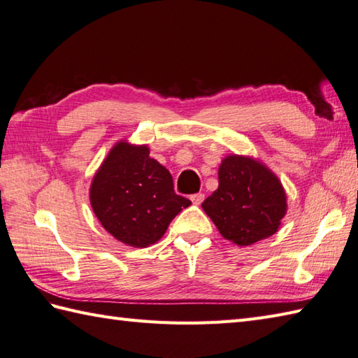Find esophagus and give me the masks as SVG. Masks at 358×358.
Returning a JSON list of instances; mask_svg holds the SVG:
<instances>
[{"instance_id": "esophagus-1", "label": "esophagus", "mask_w": 358, "mask_h": 358, "mask_svg": "<svg viewBox=\"0 0 358 358\" xmlns=\"http://www.w3.org/2000/svg\"><path fill=\"white\" fill-rule=\"evenodd\" d=\"M191 200H192L194 204H196V206H199V204H201L203 200H204V194H201V192L194 194V195L191 196Z\"/></svg>"}]
</instances>
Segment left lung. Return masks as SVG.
Instances as JSON below:
<instances>
[{"label":"left lung","mask_w":358,"mask_h":358,"mask_svg":"<svg viewBox=\"0 0 358 358\" xmlns=\"http://www.w3.org/2000/svg\"><path fill=\"white\" fill-rule=\"evenodd\" d=\"M201 208L226 240L249 246L277 232L286 214V195L263 164L231 155L218 169V189Z\"/></svg>","instance_id":"left-lung-1"}]
</instances>
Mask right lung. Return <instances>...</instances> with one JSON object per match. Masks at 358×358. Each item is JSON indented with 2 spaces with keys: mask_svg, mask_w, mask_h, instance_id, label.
Here are the masks:
<instances>
[{
  "mask_svg": "<svg viewBox=\"0 0 358 358\" xmlns=\"http://www.w3.org/2000/svg\"><path fill=\"white\" fill-rule=\"evenodd\" d=\"M90 204L109 234L134 248H148L191 200L173 191L171 172L149 157L146 146L118 143L90 187Z\"/></svg>",
  "mask_w": 358,
  "mask_h": 358,
  "instance_id": "right-lung-1",
  "label": "right lung"
}]
</instances>
